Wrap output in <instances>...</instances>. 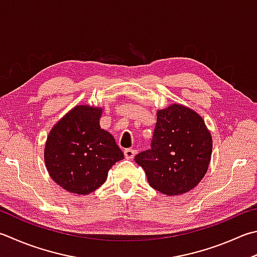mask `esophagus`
Listing matches in <instances>:
<instances>
[{"mask_svg": "<svg viewBox=\"0 0 257 257\" xmlns=\"http://www.w3.org/2000/svg\"><path fill=\"white\" fill-rule=\"evenodd\" d=\"M135 153H137V151H135V150H133V149L124 150V156L126 159H133L134 156H135Z\"/></svg>", "mask_w": 257, "mask_h": 257, "instance_id": "obj_1", "label": "esophagus"}]
</instances>
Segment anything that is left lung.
<instances>
[{"instance_id":"obj_1","label":"left lung","mask_w":257,"mask_h":257,"mask_svg":"<svg viewBox=\"0 0 257 257\" xmlns=\"http://www.w3.org/2000/svg\"><path fill=\"white\" fill-rule=\"evenodd\" d=\"M151 148L134 160L147 173L150 186L174 196L195 188L209 166L212 140L199 115L173 104L158 110Z\"/></svg>"}]
</instances>
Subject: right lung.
<instances>
[{
	"label": "right lung",
	"instance_id": "1",
	"mask_svg": "<svg viewBox=\"0 0 257 257\" xmlns=\"http://www.w3.org/2000/svg\"><path fill=\"white\" fill-rule=\"evenodd\" d=\"M100 108L76 106L47 139L45 162L52 180L65 190L87 195L105 182L110 168L124 159L114 138L99 126Z\"/></svg>",
	"mask_w": 257,
	"mask_h": 257
}]
</instances>
